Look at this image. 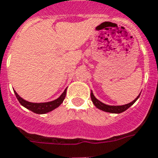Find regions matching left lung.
I'll use <instances>...</instances> for the list:
<instances>
[{
  "label": "left lung",
  "instance_id": "8db88e82",
  "mask_svg": "<svg viewBox=\"0 0 158 158\" xmlns=\"http://www.w3.org/2000/svg\"><path fill=\"white\" fill-rule=\"evenodd\" d=\"M140 96V94H139V96H137V98L133 101L132 102L129 104H126V105H123V106H108V105H106V104L102 103L100 101H98L97 99L95 97V96L93 95L92 91L90 93V98H91V101H92L93 104L95 105L96 108L100 109L101 110L106 111V112H109V113H113V114H119L122 113L123 111H125L126 110H128V109L131 106H133L134 103H135V101L139 99V97Z\"/></svg>",
  "mask_w": 158,
  "mask_h": 158
}]
</instances>
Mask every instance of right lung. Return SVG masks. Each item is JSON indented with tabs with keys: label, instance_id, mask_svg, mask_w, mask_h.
I'll use <instances>...</instances> for the list:
<instances>
[{
	"label": "right lung",
	"instance_id": "add662e5",
	"mask_svg": "<svg viewBox=\"0 0 158 158\" xmlns=\"http://www.w3.org/2000/svg\"><path fill=\"white\" fill-rule=\"evenodd\" d=\"M14 92L15 94L17 100L19 101V102L20 103L21 106H23L26 109L29 110L33 111L34 113L42 114H46L48 112L53 110L54 109L57 108L63 102V101H64V99L66 97L67 89H65L63 93L57 99H56L54 101H50V102H45V103H32V102H29V101H25L23 98H21L15 92V90H14Z\"/></svg>",
	"mask_w": 158,
	"mask_h": 158
}]
</instances>
